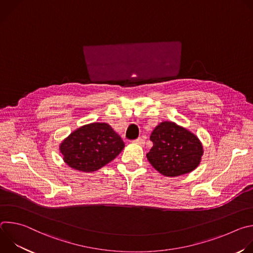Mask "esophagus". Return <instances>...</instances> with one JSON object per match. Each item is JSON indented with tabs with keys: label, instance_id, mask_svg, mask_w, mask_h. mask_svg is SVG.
I'll list each match as a JSON object with an SVG mask.
<instances>
[{
	"label": "esophagus",
	"instance_id": "obj_1",
	"mask_svg": "<svg viewBox=\"0 0 253 253\" xmlns=\"http://www.w3.org/2000/svg\"><path fill=\"white\" fill-rule=\"evenodd\" d=\"M133 143L138 144V145L143 146L144 144H145V140H144V139H143V138H141V137H139V138H137L136 140H134V141H133Z\"/></svg>",
	"mask_w": 253,
	"mask_h": 253
}]
</instances>
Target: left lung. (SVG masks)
Wrapping results in <instances>:
<instances>
[{
  "instance_id": "8db88e82",
  "label": "left lung",
  "mask_w": 253,
  "mask_h": 253,
  "mask_svg": "<svg viewBox=\"0 0 253 253\" xmlns=\"http://www.w3.org/2000/svg\"><path fill=\"white\" fill-rule=\"evenodd\" d=\"M153 146L146 154L150 164L162 175L176 177L193 171L203 155L196 135L174 122H162L150 136Z\"/></svg>"
}]
</instances>
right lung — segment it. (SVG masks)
I'll return each instance as SVG.
<instances>
[{
	"instance_id": "1",
	"label": "right lung",
	"mask_w": 253,
	"mask_h": 253,
	"mask_svg": "<svg viewBox=\"0 0 253 253\" xmlns=\"http://www.w3.org/2000/svg\"><path fill=\"white\" fill-rule=\"evenodd\" d=\"M125 147L121 137L107 123H91L71 133L60 145L64 161L83 172L100 169Z\"/></svg>"
}]
</instances>
